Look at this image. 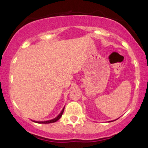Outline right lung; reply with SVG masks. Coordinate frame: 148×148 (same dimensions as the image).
I'll return each instance as SVG.
<instances>
[{
  "label": "right lung",
  "mask_w": 148,
  "mask_h": 148,
  "mask_svg": "<svg viewBox=\"0 0 148 148\" xmlns=\"http://www.w3.org/2000/svg\"><path fill=\"white\" fill-rule=\"evenodd\" d=\"M64 107L63 108V109H62V110L61 112H60V114H58V116L56 117V118H54V119H52V120H50V121H34V122L37 123H44V124H48V123H55V122H56V121H57L58 120H59L60 117L62 116V113H63V112H64Z\"/></svg>",
  "instance_id": "1"
}]
</instances>
